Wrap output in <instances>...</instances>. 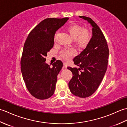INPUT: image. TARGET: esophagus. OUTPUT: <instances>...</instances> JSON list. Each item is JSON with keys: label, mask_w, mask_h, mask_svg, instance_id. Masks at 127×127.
<instances>
[{"label": "esophagus", "mask_w": 127, "mask_h": 127, "mask_svg": "<svg viewBox=\"0 0 127 127\" xmlns=\"http://www.w3.org/2000/svg\"><path fill=\"white\" fill-rule=\"evenodd\" d=\"M63 64H64V66L63 67V69H66L67 68V64L66 63H65V62H64V63H63Z\"/></svg>", "instance_id": "34e87169"}]
</instances>
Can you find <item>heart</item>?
<instances>
[{"label":"heart","mask_w":127,"mask_h":127,"mask_svg":"<svg viewBox=\"0 0 127 127\" xmlns=\"http://www.w3.org/2000/svg\"><path fill=\"white\" fill-rule=\"evenodd\" d=\"M66 31L70 35L75 38V41L80 46H86L91 39L90 31L87 28H83L78 24H71L66 28ZM76 53V51L73 48H66L62 51L61 56L64 59L68 60L74 57Z\"/></svg>","instance_id":"1"}]
</instances>
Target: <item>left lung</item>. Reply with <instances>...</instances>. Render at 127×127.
<instances>
[{
  "mask_svg": "<svg viewBox=\"0 0 127 127\" xmlns=\"http://www.w3.org/2000/svg\"><path fill=\"white\" fill-rule=\"evenodd\" d=\"M92 27V36L86 48L74 58L80 68L68 67L72 73L69 82L71 92L80 98L91 96L98 89L107 70L109 51L106 40L98 26L90 17L79 16Z\"/></svg>",
  "mask_w": 127,
  "mask_h": 127,
  "instance_id": "1",
  "label": "left lung"
}]
</instances>
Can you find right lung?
<instances>
[{
	"label": "right lung",
	"mask_w": 127,
	"mask_h": 127,
	"mask_svg": "<svg viewBox=\"0 0 127 127\" xmlns=\"http://www.w3.org/2000/svg\"><path fill=\"white\" fill-rule=\"evenodd\" d=\"M68 20V17L45 19L30 32L25 41L21 72L27 88L37 99H48L55 92L63 63L57 60L51 67L46 63L45 57L53 46L56 32Z\"/></svg>",
	"instance_id": "add662e5"
}]
</instances>
